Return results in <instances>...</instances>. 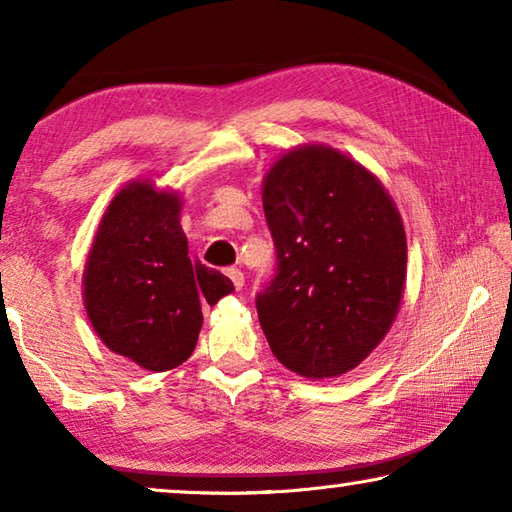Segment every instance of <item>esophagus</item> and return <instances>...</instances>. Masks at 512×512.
I'll list each match as a JSON object with an SVG mask.
<instances>
[{"label": "esophagus", "instance_id": "1", "mask_svg": "<svg viewBox=\"0 0 512 512\" xmlns=\"http://www.w3.org/2000/svg\"><path fill=\"white\" fill-rule=\"evenodd\" d=\"M232 280V284H235V289L241 291L244 289V273L239 271V268H228V273H225Z\"/></svg>", "mask_w": 512, "mask_h": 512}]
</instances>
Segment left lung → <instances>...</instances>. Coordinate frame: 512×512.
<instances>
[{
  "instance_id": "1",
  "label": "left lung",
  "mask_w": 512,
  "mask_h": 512,
  "mask_svg": "<svg viewBox=\"0 0 512 512\" xmlns=\"http://www.w3.org/2000/svg\"><path fill=\"white\" fill-rule=\"evenodd\" d=\"M262 203L280 259L257 296L266 341L300 377H341L370 357L400 311V210L375 173L323 142L277 155Z\"/></svg>"
}]
</instances>
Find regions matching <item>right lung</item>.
Wrapping results in <instances>:
<instances>
[{
  "instance_id": "obj_1",
  "label": "right lung",
  "mask_w": 512,
  "mask_h": 512,
  "mask_svg": "<svg viewBox=\"0 0 512 512\" xmlns=\"http://www.w3.org/2000/svg\"><path fill=\"white\" fill-rule=\"evenodd\" d=\"M183 194L135 178L103 212L83 271V307L101 343L142 370L185 363L203 327L201 302L235 291L223 273L189 259Z\"/></svg>"
}]
</instances>
